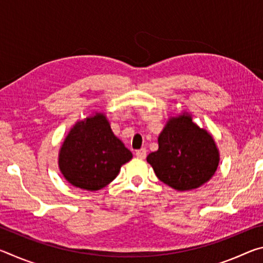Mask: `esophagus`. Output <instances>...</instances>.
I'll return each mask as SVG.
<instances>
[{"label":"esophagus","mask_w":263,"mask_h":263,"mask_svg":"<svg viewBox=\"0 0 263 263\" xmlns=\"http://www.w3.org/2000/svg\"><path fill=\"white\" fill-rule=\"evenodd\" d=\"M146 155H147V151H146V148H140L136 151V157L139 158V159H145Z\"/></svg>","instance_id":"esophagus-1"}]
</instances>
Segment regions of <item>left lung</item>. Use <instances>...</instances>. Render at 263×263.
I'll return each instance as SVG.
<instances>
[{"instance_id": "1", "label": "left lung", "mask_w": 263, "mask_h": 263, "mask_svg": "<svg viewBox=\"0 0 263 263\" xmlns=\"http://www.w3.org/2000/svg\"><path fill=\"white\" fill-rule=\"evenodd\" d=\"M158 141L159 149L147 155V162L158 179L173 189L198 188L217 171L219 153L215 140L189 115L169 119Z\"/></svg>"}]
</instances>
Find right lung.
Masks as SVG:
<instances>
[{"mask_svg": "<svg viewBox=\"0 0 263 263\" xmlns=\"http://www.w3.org/2000/svg\"><path fill=\"white\" fill-rule=\"evenodd\" d=\"M132 153L111 131L103 114L79 122L59 153V167L70 184L96 191L108 185Z\"/></svg>", "mask_w": 263, "mask_h": 263, "instance_id": "1", "label": "right lung"}]
</instances>
